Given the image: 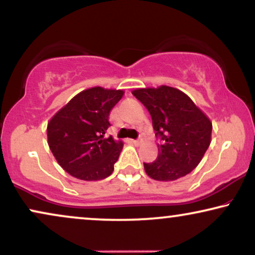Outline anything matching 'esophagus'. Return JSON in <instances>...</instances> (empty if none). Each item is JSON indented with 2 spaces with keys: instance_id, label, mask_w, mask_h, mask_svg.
<instances>
[{
  "instance_id": "34e87169",
  "label": "esophagus",
  "mask_w": 255,
  "mask_h": 255,
  "mask_svg": "<svg viewBox=\"0 0 255 255\" xmlns=\"http://www.w3.org/2000/svg\"><path fill=\"white\" fill-rule=\"evenodd\" d=\"M141 141H142V138L133 139V140H132V142H133V144H134V145H140V144H141Z\"/></svg>"
}]
</instances>
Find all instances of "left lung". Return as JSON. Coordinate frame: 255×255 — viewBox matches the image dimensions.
<instances>
[{"label": "left lung", "mask_w": 255, "mask_h": 255, "mask_svg": "<svg viewBox=\"0 0 255 255\" xmlns=\"http://www.w3.org/2000/svg\"><path fill=\"white\" fill-rule=\"evenodd\" d=\"M134 97L144 104L152 117L159 154L144 162L145 172L158 181H174L189 174L203 158L210 145L212 124L179 89H135Z\"/></svg>", "instance_id": "8db88e82"}]
</instances>
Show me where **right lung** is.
<instances>
[{
    "mask_svg": "<svg viewBox=\"0 0 255 255\" xmlns=\"http://www.w3.org/2000/svg\"><path fill=\"white\" fill-rule=\"evenodd\" d=\"M123 90L101 87L83 90L59 110L47 125V139L59 165L76 179L96 181L114 172L123 142L106 132L109 115Z\"/></svg>",
    "mask_w": 255,
    "mask_h": 255,
    "instance_id": "add662e5",
    "label": "right lung"
}]
</instances>
